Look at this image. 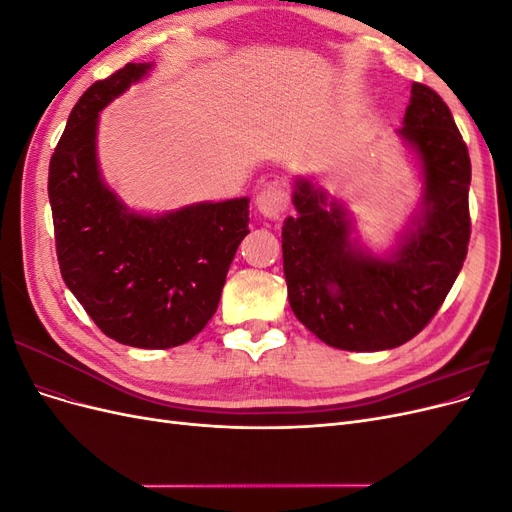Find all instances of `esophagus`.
Wrapping results in <instances>:
<instances>
[{"label": "esophagus", "instance_id": "34e87169", "mask_svg": "<svg viewBox=\"0 0 512 512\" xmlns=\"http://www.w3.org/2000/svg\"><path fill=\"white\" fill-rule=\"evenodd\" d=\"M256 207L265 218H280L288 207V192L284 188V183H267L265 188L256 194Z\"/></svg>", "mask_w": 512, "mask_h": 512}]
</instances>
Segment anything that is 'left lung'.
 Masks as SVG:
<instances>
[{
  "label": "left lung",
  "instance_id": "left-lung-1",
  "mask_svg": "<svg viewBox=\"0 0 512 512\" xmlns=\"http://www.w3.org/2000/svg\"><path fill=\"white\" fill-rule=\"evenodd\" d=\"M401 138L416 151L423 200L389 256L352 239L339 200L297 177V215L282 228L284 275L294 316L324 344L350 352L391 350L436 316L468 254L472 166L444 100L412 83Z\"/></svg>",
  "mask_w": 512,
  "mask_h": 512
}]
</instances>
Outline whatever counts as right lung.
Instances as JSON below:
<instances>
[{"instance_id":"right-lung-1","label":"right lung","mask_w":512,"mask_h":512,"mask_svg":"<svg viewBox=\"0 0 512 512\" xmlns=\"http://www.w3.org/2000/svg\"><path fill=\"white\" fill-rule=\"evenodd\" d=\"M153 64H126L74 104L49 164L61 277L98 329L134 348H173L218 309L250 198L196 203L164 215L130 211L100 177V111Z\"/></svg>"}]
</instances>
